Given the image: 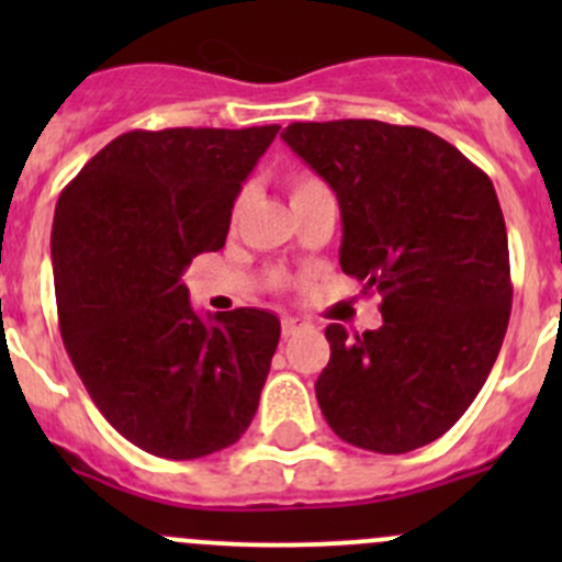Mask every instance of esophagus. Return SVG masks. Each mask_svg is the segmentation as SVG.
Wrapping results in <instances>:
<instances>
[{"label": "esophagus", "instance_id": "esophagus-1", "mask_svg": "<svg viewBox=\"0 0 562 562\" xmlns=\"http://www.w3.org/2000/svg\"><path fill=\"white\" fill-rule=\"evenodd\" d=\"M282 337H293L296 331H302L304 326H307V321H302V317H293V315H282Z\"/></svg>", "mask_w": 562, "mask_h": 562}]
</instances>
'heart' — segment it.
<instances>
[{
    "label": "heart",
    "mask_w": 562,
    "mask_h": 562,
    "mask_svg": "<svg viewBox=\"0 0 562 562\" xmlns=\"http://www.w3.org/2000/svg\"><path fill=\"white\" fill-rule=\"evenodd\" d=\"M317 187H323V181L315 179V176H310V173H296V176H291V201H293V198L307 195V192L317 190Z\"/></svg>",
    "instance_id": "b5f03b06"
}]
</instances>
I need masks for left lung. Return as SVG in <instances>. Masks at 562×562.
Returning a JSON list of instances; mask_svg holds the SVG:
<instances>
[{
	"mask_svg": "<svg viewBox=\"0 0 562 562\" xmlns=\"http://www.w3.org/2000/svg\"><path fill=\"white\" fill-rule=\"evenodd\" d=\"M282 140L337 192L342 271L383 293L375 331L328 323L323 418L359 449H422L468 411L506 337L512 266L495 187L422 127L293 122Z\"/></svg>",
	"mask_w": 562,
	"mask_h": 562,
	"instance_id": "obj_1",
	"label": "left lung"
}]
</instances>
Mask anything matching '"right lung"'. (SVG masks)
Wrapping results in <instances>:
<instances>
[{"label":"right lung","instance_id":"add662e5","mask_svg":"<svg viewBox=\"0 0 562 562\" xmlns=\"http://www.w3.org/2000/svg\"><path fill=\"white\" fill-rule=\"evenodd\" d=\"M280 124L133 130L61 190L50 231L59 328L113 429L162 459L234 446L280 342L266 310L201 315L181 282L223 249L231 209Z\"/></svg>","mask_w":562,"mask_h":562}]
</instances>
